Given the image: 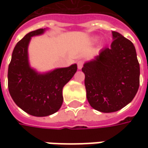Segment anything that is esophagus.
Masks as SVG:
<instances>
[{"label": "esophagus", "mask_w": 148, "mask_h": 148, "mask_svg": "<svg viewBox=\"0 0 148 148\" xmlns=\"http://www.w3.org/2000/svg\"><path fill=\"white\" fill-rule=\"evenodd\" d=\"M83 64H84V62H83L82 60H79L77 62V67H78V69H82L83 66Z\"/></svg>", "instance_id": "1"}]
</instances>
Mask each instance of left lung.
<instances>
[{
  "instance_id": "8db88e82",
  "label": "left lung",
  "mask_w": 148,
  "mask_h": 148,
  "mask_svg": "<svg viewBox=\"0 0 148 148\" xmlns=\"http://www.w3.org/2000/svg\"><path fill=\"white\" fill-rule=\"evenodd\" d=\"M112 34L110 48L102 49L82 69L89 104L103 113L121 110L139 87L140 66L134 43L118 32Z\"/></svg>"
}]
</instances>
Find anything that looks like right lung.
Returning a JSON list of instances; mask_svg holds the SVG:
<instances>
[{"label":"right lung","instance_id":"obj_1","mask_svg":"<svg viewBox=\"0 0 148 148\" xmlns=\"http://www.w3.org/2000/svg\"><path fill=\"white\" fill-rule=\"evenodd\" d=\"M45 29L29 32L15 45L8 68V89L14 102L27 114L36 117L51 115L61 108L62 88L77 70V64L44 74L32 69L28 59L31 37Z\"/></svg>","mask_w":148,"mask_h":148}]
</instances>
